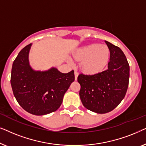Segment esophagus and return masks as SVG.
Instances as JSON below:
<instances>
[{"label":"esophagus","instance_id":"obj_1","mask_svg":"<svg viewBox=\"0 0 146 146\" xmlns=\"http://www.w3.org/2000/svg\"><path fill=\"white\" fill-rule=\"evenodd\" d=\"M74 76H75V80H77L78 76V73L77 72L76 70H75V72H74Z\"/></svg>","mask_w":146,"mask_h":146}]
</instances>
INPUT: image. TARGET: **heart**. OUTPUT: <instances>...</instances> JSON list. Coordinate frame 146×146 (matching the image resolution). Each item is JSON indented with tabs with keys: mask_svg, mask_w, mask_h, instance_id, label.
<instances>
[{
	"mask_svg": "<svg viewBox=\"0 0 146 146\" xmlns=\"http://www.w3.org/2000/svg\"><path fill=\"white\" fill-rule=\"evenodd\" d=\"M110 49L106 45L91 44L78 50L75 57L84 60L83 70L90 74H96L105 68L110 59Z\"/></svg>",
	"mask_w": 146,
	"mask_h": 146,
	"instance_id": "1",
	"label": "heart"
}]
</instances>
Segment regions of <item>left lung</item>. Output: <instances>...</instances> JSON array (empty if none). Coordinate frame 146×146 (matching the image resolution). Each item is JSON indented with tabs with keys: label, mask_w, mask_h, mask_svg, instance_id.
Listing matches in <instances>:
<instances>
[{
	"label": "left lung",
	"mask_w": 146,
	"mask_h": 146,
	"mask_svg": "<svg viewBox=\"0 0 146 146\" xmlns=\"http://www.w3.org/2000/svg\"><path fill=\"white\" fill-rule=\"evenodd\" d=\"M110 52L106 70L93 75L80 74V98L84 106L98 113L110 112L124 98L129 84V66L119 47L105 41Z\"/></svg>",
	"instance_id": "1"
}]
</instances>
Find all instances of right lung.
Returning a JSON list of instances; mask_svg holds the SVG:
<instances>
[{
    "instance_id": "right-lung-1",
    "label": "right lung",
    "mask_w": 146,
    "mask_h": 146,
    "mask_svg": "<svg viewBox=\"0 0 146 146\" xmlns=\"http://www.w3.org/2000/svg\"><path fill=\"white\" fill-rule=\"evenodd\" d=\"M32 44L21 50L13 62L11 83L19 105L32 114L42 115L59 108L63 97L74 81V71L62 73L56 68L35 70L30 64Z\"/></svg>"
}]
</instances>
